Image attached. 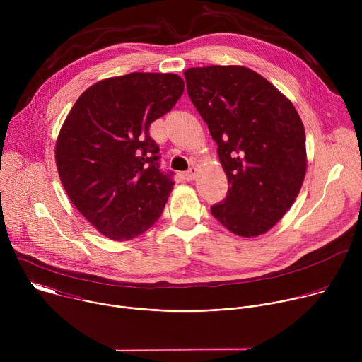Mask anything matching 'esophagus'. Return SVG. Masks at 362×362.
Segmentation results:
<instances>
[{
  "label": "esophagus",
  "instance_id": "obj_1",
  "mask_svg": "<svg viewBox=\"0 0 362 362\" xmlns=\"http://www.w3.org/2000/svg\"><path fill=\"white\" fill-rule=\"evenodd\" d=\"M196 175H197V169H196V168H190V169L186 172V176H187L189 180H194Z\"/></svg>",
  "mask_w": 362,
  "mask_h": 362
}]
</instances>
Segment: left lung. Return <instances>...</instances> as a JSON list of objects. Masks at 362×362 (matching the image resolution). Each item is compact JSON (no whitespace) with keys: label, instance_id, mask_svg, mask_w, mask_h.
I'll list each match as a JSON object with an SVG mask.
<instances>
[{"label":"left lung","instance_id":"1","mask_svg":"<svg viewBox=\"0 0 362 362\" xmlns=\"http://www.w3.org/2000/svg\"><path fill=\"white\" fill-rule=\"evenodd\" d=\"M185 78L228 177V194L212 215L235 235L267 233L303 183L305 129L298 112L274 84L242 66L193 67Z\"/></svg>","mask_w":362,"mask_h":362}]
</instances>
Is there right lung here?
Here are the masks:
<instances>
[{
	"instance_id": "1",
	"label": "right lung",
	"mask_w": 362,
	"mask_h": 362,
	"mask_svg": "<svg viewBox=\"0 0 362 362\" xmlns=\"http://www.w3.org/2000/svg\"><path fill=\"white\" fill-rule=\"evenodd\" d=\"M185 90L177 74L130 73L101 80L74 103L56 143L63 187L77 211L105 236L133 239L156 222L173 189L159 168L150 124Z\"/></svg>"
}]
</instances>
